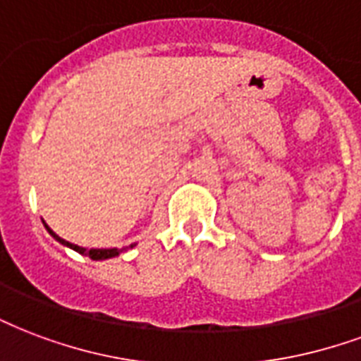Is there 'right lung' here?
Instances as JSON below:
<instances>
[{"instance_id": "1", "label": "right lung", "mask_w": 361, "mask_h": 361, "mask_svg": "<svg viewBox=\"0 0 361 361\" xmlns=\"http://www.w3.org/2000/svg\"><path fill=\"white\" fill-rule=\"evenodd\" d=\"M47 228V226H45ZM47 231L57 239L61 245H66V247H71L72 250H76V252H80V255H85V256H90L92 260H106V258H113V256H118L122 250H118V248H90V250H85L84 247H78V245H72V243L65 241V239H61L57 233H53L51 229L47 228ZM133 247V245H132Z\"/></svg>"}]
</instances>
